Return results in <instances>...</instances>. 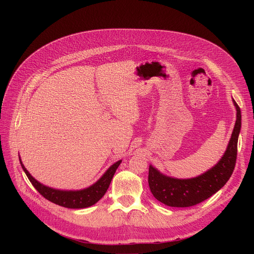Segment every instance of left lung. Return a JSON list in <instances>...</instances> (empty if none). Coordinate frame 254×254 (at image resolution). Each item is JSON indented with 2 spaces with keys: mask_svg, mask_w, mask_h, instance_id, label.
<instances>
[{
  "mask_svg": "<svg viewBox=\"0 0 254 254\" xmlns=\"http://www.w3.org/2000/svg\"><path fill=\"white\" fill-rule=\"evenodd\" d=\"M237 120L233 134L220 161L204 174L191 179H176L161 174L149 166L148 183L157 201L170 207H190L217 192L231 178L237 159L238 138L241 129V110L234 100Z\"/></svg>",
  "mask_w": 254,
  "mask_h": 254,
  "instance_id": "obj_1",
  "label": "left lung"
}]
</instances>
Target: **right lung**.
Returning a JSON list of instances; mask_svg holds the SVG:
<instances>
[{"mask_svg":"<svg viewBox=\"0 0 254 254\" xmlns=\"http://www.w3.org/2000/svg\"><path fill=\"white\" fill-rule=\"evenodd\" d=\"M120 163H122V161H118L117 163L112 165L101 177V179L98 180L93 185L89 186L88 189H85L82 190H76V191H72V190L66 191V190H53L38 182L35 178L32 177L30 173L26 171V169L24 168V166L20 161L21 167L25 173V175L28 176L29 180L31 181L34 188L39 191L40 194H42L45 198H47L48 201L52 203L64 208H71V209L87 208L95 205L98 201H100L102 196L106 193L107 190H108L111 180L116 172V169L118 168Z\"/></svg>","mask_w":254,"mask_h":254,"instance_id":"add662e5","label":"right lung"}]
</instances>
